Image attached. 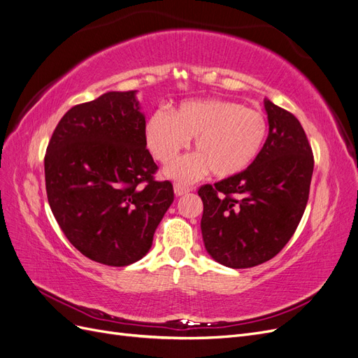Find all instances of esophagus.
<instances>
[{
    "label": "esophagus",
    "instance_id": "1",
    "mask_svg": "<svg viewBox=\"0 0 358 358\" xmlns=\"http://www.w3.org/2000/svg\"><path fill=\"white\" fill-rule=\"evenodd\" d=\"M192 188L189 185H185V183H175V194L178 197L183 196V194H188Z\"/></svg>",
    "mask_w": 358,
    "mask_h": 358
}]
</instances>
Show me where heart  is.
Here are the masks:
<instances>
[{"instance_id":"heart-1","label":"heart","mask_w":358,"mask_h":358,"mask_svg":"<svg viewBox=\"0 0 358 358\" xmlns=\"http://www.w3.org/2000/svg\"><path fill=\"white\" fill-rule=\"evenodd\" d=\"M268 134L264 113L233 100H192L169 115L157 110L146 124V143L157 161L170 164L194 138L197 154L180 158L166 175L180 182L201 178H233L251 167Z\"/></svg>"}]
</instances>
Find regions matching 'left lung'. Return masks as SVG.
I'll list each match as a JSON object with an SVG mask.
<instances>
[{
  "label": "left lung",
  "instance_id": "left-lung-1",
  "mask_svg": "<svg viewBox=\"0 0 358 358\" xmlns=\"http://www.w3.org/2000/svg\"><path fill=\"white\" fill-rule=\"evenodd\" d=\"M268 136L254 164L233 178L203 185L206 251L231 268L268 262L294 234L306 209L313 154L299 119L266 100Z\"/></svg>",
  "mask_w": 358,
  "mask_h": 358
}]
</instances>
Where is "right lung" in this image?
<instances>
[{
	"instance_id": "obj_1",
	"label": "right lung",
	"mask_w": 358,
	"mask_h": 358,
	"mask_svg": "<svg viewBox=\"0 0 358 358\" xmlns=\"http://www.w3.org/2000/svg\"><path fill=\"white\" fill-rule=\"evenodd\" d=\"M136 91L106 92L61 117L45 155L48 201L70 243L92 262L122 267L152 246L175 200L146 148Z\"/></svg>"
}]
</instances>
